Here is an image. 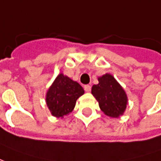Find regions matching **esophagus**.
I'll return each mask as SVG.
<instances>
[{
  "label": "esophagus",
  "mask_w": 161,
  "mask_h": 161,
  "mask_svg": "<svg viewBox=\"0 0 161 161\" xmlns=\"http://www.w3.org/2000/svg\"><path fill=\"white\" fill-rule=\"evenodd\" d=\"M84 89H85V91L86 92H89L91 91V86L89 85H86L84 86Z\"/></svg>",
  "instance_id": "1"
}]
</instances>
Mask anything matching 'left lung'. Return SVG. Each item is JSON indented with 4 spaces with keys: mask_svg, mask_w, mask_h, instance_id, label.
<instances>
[{
    "mask_svg": "<svg viewBox=\"0 0 161 161\" xmlns=\"http://www.w3.org/2000/svg\"><path fill=\"white\" fill-rule=\"evenodd\" d=\"M98 84L92 86V94L98 102L100 110L110 118H118L124 115L128 97L123 86L108 73L98 77Z\"/></svg>",
    "mask_w": 161,
    "mask_h": 161,
    "instance_id": "1",
    "label": "left lung"
}]
</instances>
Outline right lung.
<instances>
[{
  "instance_id": "1",
  "label": "right lung",
  "mask_w": 161,
  "mask_h": 161,
  "mask_svg": "<svg viewBox=\"0 0 161 161\" xmlns=\"http://www.w3.org/2000/svg\"><path fill=\"white\" fill-rule=\"evenodd\" d=\"M84 92V89L78 82L61 73L47 91L46 105L52 116L63 118L72 112L76 100Z\"/></svg>"
}]
</instances>
